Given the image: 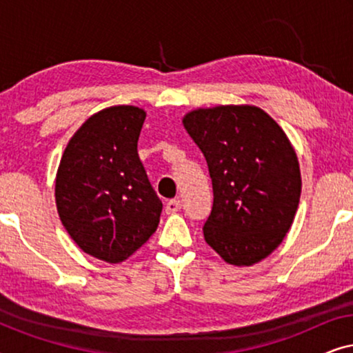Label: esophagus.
Segmentation results:
<instances>
[{
	"mask_svg": "<svg viewBox=\"0 0 353 353\" xmlns=\"http://www.w3.org/2000/svg\"><path fill=\"white\" fill-rule=\"evenodd\" d=\"M181 209V201L180 199H172L165 204V214H175Z\"/></svg>",
	"mask_w": 353,
	"mask_h": 353,
	"instance_id": "1",
	"label": "esophagus"
}]
</instances>
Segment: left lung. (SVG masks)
Returning <instances> with one entry per match:
<instances>
[{
	"label": "left lung",
	"mask_w": 353,
	"mask_h": 353,
	"mask_svg": "<svg viewBox=\"0 0 353 353\" xmlns=\"http://www.w3.org/2000/svg\"><path fill=\"white\" fill-rule=\"evenodd\" d=\"M183 125L204 154L214 190L205 243L238 267L268 257L301 199V170L288 137L255 105L197 109Z\"/></svg>",
	"instance_id": "left-lung-1"
}]
</instances>
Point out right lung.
I'll return each instance as SVG.
<instances>
[{"label":"right lung","mask_w":353,"mask_h":353,"mask_svg":"<svg viewBox=\"0 0 353 353\" xmlns=\"http://www.w3.org/2000/svg\"><path fill=\"white\" fill-rule=\"evenodd\" d=\"M146 112L114 105L94 114L67 144L56 176L61 221L83 252L119 263L157 230L162 201L138 156Z\"/></svg>","instance_id":"add662e5"}]
</instances>
